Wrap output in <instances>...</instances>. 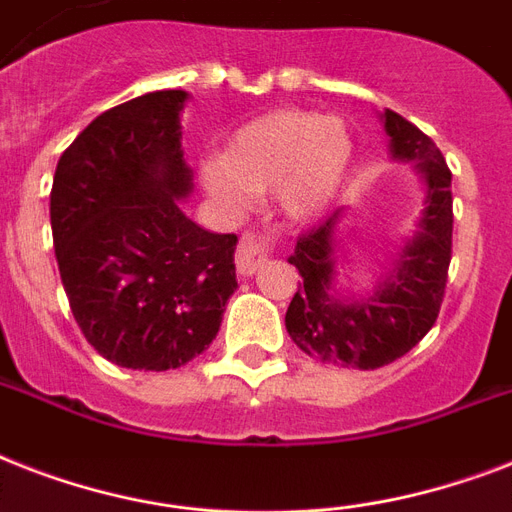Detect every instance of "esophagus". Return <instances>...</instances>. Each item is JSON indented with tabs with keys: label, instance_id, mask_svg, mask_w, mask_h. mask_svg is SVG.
I'll return each instance as SVG.
<instances>
[{
	"label": "esophagus",
	"instance_id": "1",
	"mask_svg": "<svg viewBox=\"0 0 512 512\" xmlns=\"http://www.w3.org/2000/svg\"><path fill=\"white\" fill-rule=\"evenodd\" d=\"M268 255H271V239L247 231L236 247V265L244 276H252L255 271H260V265L268 260Z\"/></svg>",
	"mask_w": 512,
	"mask_h": 512
}]
</instances>
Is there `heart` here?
<instances>
[{
	"label": "heart",
	"mask_w": 512,
	"mask_h": 512,
	"mask_svg": "<svg viewBox=\"0 0 512 512\" xmlns=\"http://www.w3.org/2000/svg\"><path fill=\"white\" fill-rule=\"evenodd\" d=\"M350 156L353 140L337 116L284 108L236 130L223 156L201 164V183L231 207H241L249 193L273 188L279 207L305 220L335 196Z\"/></svg>",
	"instance_id": "1"
}]
</instances>
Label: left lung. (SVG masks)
I'll use <instances>...</instances> for the list:
<instances>
[{
  "label": "left lung",
  "mask_w": 512,
  "mask_h": 512,
  "mask_svg": "<svg viewBox=\"0 0 512 512\" xmlns=\"http://www.w3.org/2000/svg\"><path fill=\"white\" fill-rule=\"evenodd\" d=\"M390 156L414 162L425 180V207L417 233L406 241L388 279L372 297L335 295V252L340 209L297 239L289 263L303 284L287 308L289 337L324 364L380 369L428 335L444 303L452 260V172L436 143L404 116L385 108Z\"/></svg>",
  "instance_id": "obj_1"
}]
</instances>
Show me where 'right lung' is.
Returning <instances> with one entry per match:
<instances>
[{"label": "right lung", "instance_id": "right-lung-1", "mask_svg": "<svg viewBox=\"0 0 512 512\" xmlns=\"http://www.w3.org/2000/svg\"><path fill=\"white\" fill-rule=\"evenodd\" d=\"M188 92L108 108L63 151L50 193L52 244L76 324L100 356L167 372L215 340L236 284V233H209L180 199Z\"/></svg>", "mask_w": 512, "mask_h": 512}]
</instances>
